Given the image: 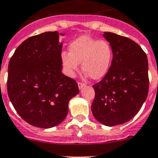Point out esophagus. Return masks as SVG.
Here are the masks:
<instances>
[{"mask_svg":"<svg viewBox=\"0 0 158 158\" xmlns=\"http://www.w3.org/2000/svg\"><path fill=\"white\" fill-rule=\"evenodd\" d=\"M84 86V84L82 82H78V87L79 89H81Z\"/></svg>","mask_w":158,"mask_h":158,"instance_id":"obj_1","label":"esophagus"}]
</instances>
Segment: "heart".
I'll return each instance as SVG.
<instances>
[{"label":"heart","instance_id":"b5f03b06","mask_svg":"<svg viewBox=\"0 0 158 158\" xmlns=\"http://www.w3.org/2000/svg\"><path fill=\"white\" fill-rule=\"evenodd\" d=\"M113 57V50L106 40H98L87 35L77 37L69 45V53L62 52L60 59L69 75L74 76L79 63L84 73L93 80L107 74Z\"/></svg>","mask_w":158,"mask_h":158}]
</instances>
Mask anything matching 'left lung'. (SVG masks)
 <instances>
[{
	"mask_svg": "<svg viewBox=\"0 0 158 158\" xmlns=\"http://www.w3.org/2000/svg\"><path fill=\"white\" fill-rule=\"evenodd\" d=\"M104 37L113 50L108 71L93 87L91 111L106 126L124 124L132 119L146 100L149 89L147 54L135 41L110 32Z\"/></svg>",
	"mask_w": 158,
	"mask_h": 158,
	"instance_id": "1",
	"label": "left lung"
}]
</instances>
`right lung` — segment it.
I'll use <instances>...</instances> for the list:
<instances>
[{
	"label": "right lung",
	"mask_w": 158,
	"mask_h": 158,
	"mask_svg": "<svg viewBox=\"0 0 158 158\" xmlns=\"http://www.w3.org/2000/svg\"><path fill=\"white\" fill-rule=\"evenodd\" d=\"M61 50L57 31L42 33L23 41L9 61V98L18 114L34 127L61 123L69 101L79 93L77 81L61 73Z\"/></svg>",
	"instance_id": "right-lung-1"
}]
</instances>
